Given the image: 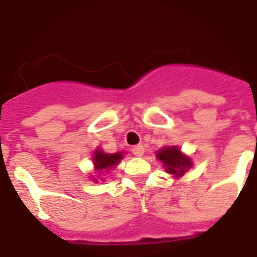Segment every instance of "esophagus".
Returning a JSON list of instances; mask_svg holds the SVG:
<instances>
[{"mask_svg":"<svg viewBox=\"0 0 257 257\" xmlns=\"http://www.w3.org/2000/svg\"><path fill=\"white\" fill-rule=\"evenodd\" d=\"M131 152H133L134 156L142 157L143 154H144V147H143L142 144L135 145V147H133V149H131Z\"/></svg>","mask_w":257,"mask_h":257,"instance_id":"obj_1","label":"esophagus"}]
</instances>
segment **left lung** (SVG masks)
Listing matches in <instances>:
<instances>
[{
    "instance_id": "left-lung-1",
    "label": "left lung",
    "mask_w": 257,
    "mask_h": 257,
    "mask_svg": "<svg viewBox=\"0 0 257 257\" xmlns=\"http://www.w3.org/2000/svg\"><path fill=\"white\" fill-rule=\"evenodd\" d=\"M157 157L160 158L166 166V170L169 174L175 175V176H181L185 174L188 169L192 166V162L188 157L181 154L179 148L176 147H169L157 153Z\"/></svg>"
}]
</instances>
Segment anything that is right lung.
Listing matches in <instances>:
<instances>
[{
	"label": "right lung",
	"instance_id": "right-lung-1",
	"mask_svg": "<svg viewBox=\"0 0 257 257\" xmlns=\"http://www.w3.org/2000/svg\"><path fill=\"white\" fill-rule=\"evenodd\" d=\"M122 158V153H114V154H106L103 152L97 151L94 156V165L95 169L99 171H108L117 165Z\"/></svg>",
	"mask_w": 257,
	"mask_h": 257
}]
</instances>
